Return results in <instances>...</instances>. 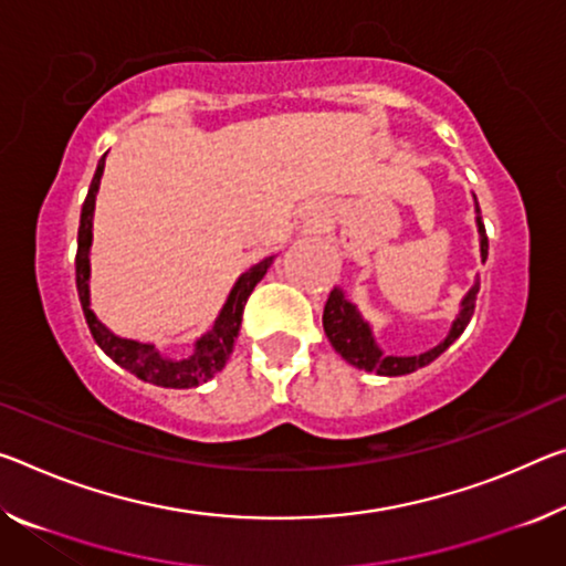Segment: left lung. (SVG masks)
I'll return each instance as SVG.
<instances>
[{
  "label": "left lung",
  "instance_id": "obj_1",
  "mask_svg": "<svg viewBox=\"0 0 566 566\" xmlns=\"http://www.w3.org/2000/svg\"><path fill=\"white\" fill-rule=\"evenodd\" d=\"M476 211H479L476 221H479V234H481V256H483V262H486L489 239H486V229H483V221H481L479 203H476ZM479 286L481 284H473V290L465 294L461 315L455 317L453 327H451V332H448V337L443 339V343L418 357L382 355L380 347L375 345V339L370 335V327L365 325L360 315H357V310L345 300V294L339 292L337 286L329 292L327 304H325V315H322V325H325V335L332 343V347H335L349 365L360 367V370H373L378 375H390V378H396V375L416 373L418 367H426L428 363H433L436 357L443 353V349L451 347L455 339L461 337V332L469 327V322L473 317V310H476Z\"/></svg>",
  "mask_w": 566,
  "mask_h": 566
}]
</instances>
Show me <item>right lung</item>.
Here are the masks:
<instances>
[{
	"mask_svg": "<svg viewBox=\"0 0 566 566\" xmlns=\"http://www.w3.org/2000/svg\"><path fill=\"white\" fill-rule=\"evenodd\" d=\"M105 168V156L97 164V170L93 176V184H90V191L85 196L83 211H80V229H77V254H75V284H77V297L83 304V315L90 327V335L97 345H101L103 353L111 357V360L118 363L125 370L136 375V378L160 385V388H196L199 382H206L213 375L223 370L229 355L234 353V339L241 327V315H244V304L249 294L254 292V286L262 282L266 269L272 266L274 256H266L264 262L251 266L249 272L239 276V282L231 290L227 304H223L219 319L213 322V327L206 332V335L196 343V353L186 360H166L160 357L154 345H143L136 339H123L115 337L111 329L97 322V317L90 310V294H87V276H90V241H93V211H95V193L97 186H101V176Z\"/></svg>",
	"mask_w": 566,
	"mask_h": 566,
	"instance_id": "obj_1",
	"label": "right lung"
}]
</instances>
